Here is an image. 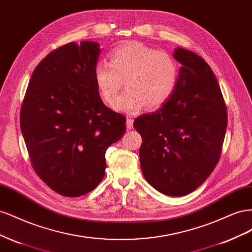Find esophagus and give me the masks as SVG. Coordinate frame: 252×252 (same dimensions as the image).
I'll list each match as a JSON object with an SVG mask.
<instances>
[{"mask_svg": "<svg viewBox=\"0 0 252 252\" xmlns=\"http://www.w3.org/2000/svg\"><path fill=\"white\" fill-rule=\"evenodd\" d=\"M126 127H127V129H132V127H133V120L132 119H127Z\"/></svg>", "mask_w": 252, "mask_h": 252, "instance_id": "esophagus-1", "label": "esophagus"}]
</instances>
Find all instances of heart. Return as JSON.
Wrapping results in <instances>:
<instances>
[{"mask_svg": "<svg viewBox=\"0 0 252 252\" xmlns=\"http://www.w3.org/2000/svg\"><path fill=\"white\" fill-rule=\"evenodd\" d=\"M178 77V64L171 55L139 42L121 44L110 52L109 63L98 61L94 68L96 88L108 105L116 101L125 81L127 90L114 108L127 114L165 104L177 87Z\"/></svg>", "mask_w": 252, "mask_h": 252, "instance_id": "1", "label": "heart"}]
</instances>
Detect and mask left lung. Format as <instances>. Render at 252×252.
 Wrapping results in <instances>:
<instances>
[{
	"instance_id": "obj_1",
	"label": "left lung",
	"mask_w": 252,
	"mask_h": 252,
	"mask_svg": "<svg viewBox=\"0 0 252 252\" xmlns=\"http://www.w3.org/2000/svg\"><path fill=\"white\" fill-rule=\"evenodd\" d=\"M182 64L169 100L134 120L142 136L140 164L145 180L170 196L192 192L219 162L227 128V109L210 66L187 49L177 48Z\"/></svg>"
}]
</instances>
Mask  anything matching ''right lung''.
Segmentation results:
<instances>
[{"instance_id":"add662e5","label":"right lung","mask_w":252,"mask_h":252,"mask_svg":"<svg viewBox=\"0 0 252 252\" xmlns=\"http://www.w3.org/2000/svg\"><path fill=\"white\" fill-rule=\"evenodd\" d=\"M98 44L71 42L35 67L20 112L30 162L41 180L61 195L94 190L105 175V152L126 130L123 114L106 107L94 68Z\"/></svg>"}]
</instances>
